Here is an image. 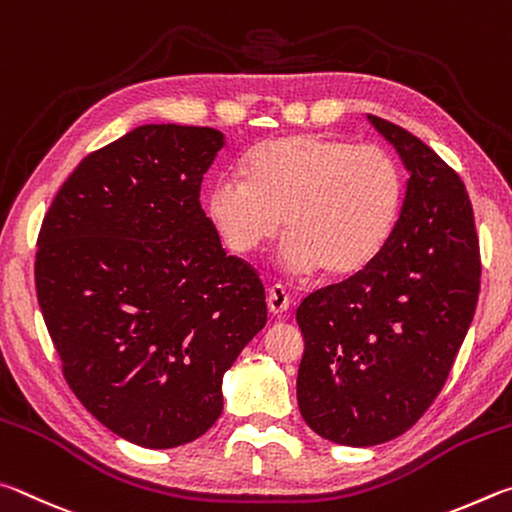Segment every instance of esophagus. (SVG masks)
<instances>
[{"mask_svg":"<svg viewBox=\"0 0 512 512\" xmlns=\"http://www.w3.org/2000/svg\"><path fill=\"white\" fill-rule=\"evenodd\" d=\"M267 308H270L272 315H283L290 308V294L285 292L283 285H272L267 290Z\"/></svg>","mask_w":512,"mask_h":512,"instance_id":"obj_1","label":"esophagus"}]
</instances>
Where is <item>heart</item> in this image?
<instances>
[{
	"instance_id": "1",
	"label": "heart",
	"mask_w": 512,
	"mask_h": 512,
	"mask_svg": "<svg viewBox=\"0 0 512 512\" xmlns=\"http://www.w3.org/2000/svg\"><path fill=\"white\" fill-rule=\"evenodd\" d=\"M242 175L213 179L204 213L222 245L249 256L281 231L283 270L351 276L389 245L405 202V175L387 150L317 132L258 143Z\"/></svg>"
}]
</instances>
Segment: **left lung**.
Listing matches in <instances>:
<instances>
[{
	"label": "left lung",
	"instance_id": "obj_1",
	"mask_svg": "<svg viewBox=\"0 0 512 512\" xmlns=\"http://www.w3.org/2000/svg\"><path fill=\"white\" fill-rule=\"evenodd\" d=\"M407 170L398 227L351 279L297 310L306 351L297 400L326 441L371 447L405 434L441 393L479 299V238L461 177L414 134L366 116Z\"/></svg>",
	"mask_w": 512,
	"mask_h": 512
}]
</instances>
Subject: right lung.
Segmentation results:
<instances>
[{
  "instance_id": "obj_1",
  "label": "right lung",
  "mask_w": 512,
  "mask_h": 512,
  "mask_svg": "<svg viewBox=\"0 0 512 512\" xmlns=\"http://www.w3.org/2000/svg\"><path fill=\"white\" fill-rule=\"evenodd\" d=\"M213 128L148 123L87 155L44 215L35 290L65 380L110 432L168 450L209 432L267 324L265 288L200 206Z\"/></svg>"
}]
</instances>
